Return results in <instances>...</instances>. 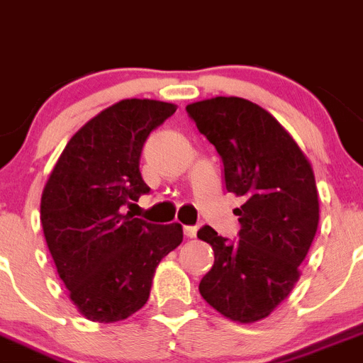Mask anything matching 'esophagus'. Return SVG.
Instances as JSON below:
<instances>
[{"label": "esophagus", "mask_w": 363, "mask_h": 363, "mask_svg": "<svg viewBox=\"0 0 363 363\" xmlns=\"http://www.w3.org/2000/svg\"><path fill=\"white\" fill-rule=\"evenodd\" d=\"M184 236L186 238H195V236H197V228H195V225H186Z\"/></svg>", "instance_id": "esophagus-1"}]
</instances>
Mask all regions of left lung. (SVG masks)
<instances>
[{
    "mask_svg": "<svg viewBox=\"0 0 363 363\" xmlns=\"http://www.w3.org/2000/svg\"><path fill=\"white\" fill-rule=\"evenodd\" d=\"M186 111L222 157L225 189L243 202L235 209L238 242L209 225L197 233L215 252L199 292L223 317L256 323L299 281L319 225L313 170L292 135L252 101L216 96Z\"/></svg>",
    "mask_w": 363,
    "mask_h": 363,
    "instance_id": "left-lung-1",
    "label": "left lung"
}]
</instances>
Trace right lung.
I'll return each instance as SVG.
<instances>
[{
	"mask_svg": "<svg viewBox=\"0 0 363 363\" xmlns=\"http://www.w3.org/2000/svg\"><path fill=\"white\" fill-rule=\"evenodd\" d=\"M177 111L157 100H121L67 141L40 197V222L57 272L86 319L116 323L150 297L159 262L182 242L181 223L125 213L150 191L140 157L150 132Z\"/></svg>",
	"mask_w": 363,
	"mask_h": 363,
	"instance_id": "obj_1",
	"label": "right lung"
}]
</instances>
